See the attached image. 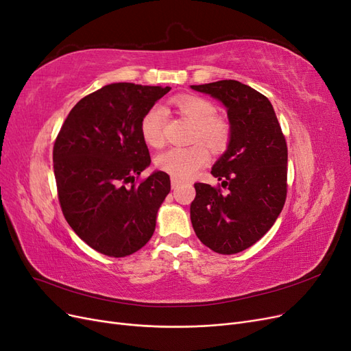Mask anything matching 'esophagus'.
Wrapping results in <instances>:
<instances>
[{
    "instance_id": "esophagus-1",
    "label": "esophagus",
    "mask_w": 351,
    "mask_h": 351,
    "mask_svg": "<svg viewBox=\"0 0 351 351\" xmlns=\"http://www.w3.org/2000/svg\"><path fill=\"white\" fill-rule=\"evenodd\" d=\"M180 183H182V182H180L178 178H174V177L171 178V187H173V189H176V187H177Z\"/></svg>"
}]
</instances>
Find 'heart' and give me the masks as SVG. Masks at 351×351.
<instances>
[{
	"label": "heart",
	"instance_id": "obj_1",
	"mask_svg": "<svg viewBox=\"0 0 351 351\" xmlns=\"http://www.w3.org/2000/svg\"><path fill=\"white\" fill-rule=\"evenodd\" d=\"M173 102L180 112L196 124L195 142L202 141L214 152L226 149L231 137V129L224 119L215 115L217 108L214 104L195 95H180ZM164 123L165 111L159 105H154L145 112L141 121V133L146 145L152 147H161L164 145ZM205 145L196 143L189 147H169L156 156L155 164L158 169L174 178H190L209 161V152Z\"/></svg>",
	"mask_w": 351,
	"mask_h": 351
}]
</instances>
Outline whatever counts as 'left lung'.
<instances>
[{
  "label": "left lung",
  "instance_id": "1",
  "mask_svg": "<svg viewBox=\"0 0 351 351\" xmlns=\"http://www.w3.org/2000/svg\"><path fill=\"white\" fill-rule=\"evenodd\" d=\"M224 104L231 137L212 167L221 187L196 183L190 219L199 240L221 254L253 246L281 214L287 197V143L267 97L237 80L193 84Z\"/></svg>",
  "mask_w": 351,
  "mask_h": 351
}]
</instances>
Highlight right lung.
<instances>
[{
    "label": "right lung",
    "mask_w": 351,
    "mask_h": 351,
    "mask_svg": "<svg viewBox=\"0 0 351 351\" xmlns=\"http://www.w3.org/2000/svg\"><path fill=\"white\" fill-rule=\"evenodd\" d=\"M169 89L107 84L74 105L56 139L52 159L62 214L88 246L107 256H129L149 241L171 190L164 171L134 184L151 164L141 121Z\"/></svg>",
    "instance_id": "1"
}]
</instances>
